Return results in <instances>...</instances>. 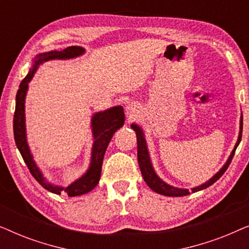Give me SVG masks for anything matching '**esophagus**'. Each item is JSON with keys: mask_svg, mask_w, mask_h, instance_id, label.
<instances>
[{"mask_svg": "<svg viewBox=\"0 0 249 249\" xmlns=\"http://www.w3.org/2000/svg\"><path fill=\"white\" fill-rule=\"evenodd\" d=\"M125 111H127V114H128L130 118L135 117V115L138 113L137 105H135V104H129L128 107H127V108H125Z\"/></svg>", "mask_w": 249, "mask_h": 249, "instance_id": "1", "label": "esophagus"}]
</instances>
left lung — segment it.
I'll return each instance as SVG.
<instances>
[{"label": "left lung", "mask_w": 249, "mask_h": 249, "mask_svg": "<svg viewBox=\"0 0 249 249\" xmlns=\"http://www.w3.org/2000/svg\"><path fill=\"white\" fill-rule=\"evenodd\" d=\"M130 127L134 129V131H136V136H137V158H138V164H139V168H141L142 178H144L145 182L147 183V186L149 187V188H151L152 190H154L155 193L161 194V195H164V196L180 197V196L189 195L190 190L186 189V188H177V187H173L171 185H169V183H166L165 181H163V180L160 178L158 175H156L155 170H154V168H153V165H152L151 158H149L147 142H146L144 131H142V129L139 127L138 124H132ZM241 134H243V114H241V117H240L239 136H238L236 145H234V147L232 149V152H231L230 156H229V158H228L226 164H224L222 168H221L219 171H217L215 175L212 177V178H211L210 180H207L205 183H202V185H199V186L194 187V188H192V192L193 193L199 192V190H203V189L207 188V187H210L211 185H213L214 182L217 181V180H219L221 177H222L223 173L226 172V170L228 169V166H229L231 160H232L233 155H234V152H236L238 145H239V142L241 141Z\"/></svg>", "instance_id": "1"}]
</instances>
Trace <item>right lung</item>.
I'll return each instance as SVG.
<instances>
[{
  "label": "right lung",
  "mask_w": 249,
  "mask_h": 249,
  "mask_svg": "<svg viewBox=\"0 0 249 249\" xmlns=\"http://www.w3.org/2000/svg\"><path fill=\"white\" fill-rule=\"evenodd\" d=\"M85 49L81 46H69L62 51H50V52L39 53L35 56L32 69L25 77V79L20 84L18 93L16 96V111L13 117V134H15L16 145L21 154L23 161L28 166L30 173L34 178L39 182V185L44 187L49 192L61 195L66 194L70 197L80 196L84 194L89 193L97 186L101 178L102 164L105 151H107L108 142L113 137L115 131L120 129L124 124V107H114L108 110L96 112L91 117V132H93V147H91L90 163L87 171L80 178L74 180L68 187H62L53 185L43 176V172L37 166L34 156L30 152L28 142H27L26 134V114H25V102L26 95L28 91V84L33 79L34 74L38 69L40 64L51 60H69L83 55Z\"/></svg>",
  "instance_id": "right-lung-1"
}]
</instances>
